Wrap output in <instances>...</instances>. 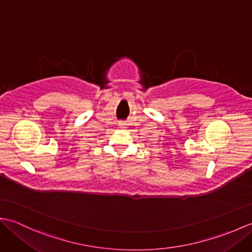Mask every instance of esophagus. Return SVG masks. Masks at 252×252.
I'll return each instance as SVG.
<instances>
[{
    "label": "esophagus",
    "instance_id": "1",
    "mask_svg": "<svg viewBox=\"0 0 252 252\" xmlns=\"http://www.w3.org/2000/svg\"><path fill=\"white\" fill-rule=\"evenodd\" d=\"M120 126H121V127H126L125 126H123V125H122V123H121V125H120Z\"/></svg>",
    "mask_w": 252,
    "mask_h": 252
}]
</instances>
